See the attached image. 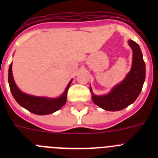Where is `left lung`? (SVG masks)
Here are the masks:
<instances>
[{
	"label": "left lung",
	"instance_id": "8db88e82",
	"mask_svg": "<svg viewBox=\"0 0 158 158\" xmlns=\"http://www.w3.org/2000/svg\"><path fill=\"white\" fill-rule=\"evenodd\" d=\"M133 51V64L130 73L119 85L113 88L109 94L95 96L92 100L106 111L122 110L135 102L142 91L146 78V64L139 44L133 40L128 41ZM92 93V89H90Z\"/></svg>",
	"mask_w": 158,
	"mask_h": 158
}]
</instances>
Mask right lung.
Masks as SVG:
<instances>
[{
    "instance_id": "right-lung-1",
    "label": "right lung",
    "mask_w": 158,
    "mask_h": 158,
    "mask_svg": "<svg viewBox=\"0 0 158 158\" xmlns=\"http://www.w3.org/2000/svg\"><path fill=\"white\" fill-rule=\"evenodd\" d=\"M71 81L68 84L63 94L58 98L49 99L46 97H38L22 93L14 81L12 72V63L10 64L8 69V84L14 99L19 105L36 115H48L59 110L66 102L67 93L70 86Z\"/></svg>"
}]
</instances>
